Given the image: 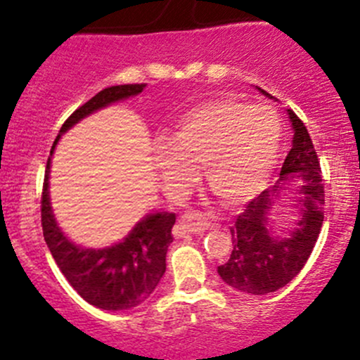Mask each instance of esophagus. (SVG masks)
<instances>
[{"label": "esophagus", "instance_id": "obj_1", "mask_svg": "<svg viewBox=\"0 0 360 360\" xmlns=\"http://www.w3.org/2000/svg\"><path fill=\"white\" fill-rule=\"evenodd\" d=\"M211 226V221L197 211H186L177 221L179 233H200Z\"/></svg>", "mask_w": 360, "mask_h": 360}]
</instances>
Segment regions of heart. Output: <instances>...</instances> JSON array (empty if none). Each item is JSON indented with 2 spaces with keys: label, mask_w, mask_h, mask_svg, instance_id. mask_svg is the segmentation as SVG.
<instances>
[{
  "label": "heart",
  "mask_w": 360,
  "mask_h": 360,
  "mask_svg": "<svg viewBox=\"0 0 360 360\" xmlns=\"http://www.w3.org/2000/svg\"><path fill=\"white\" fill-rule=\"evenodd\" d=\"M281 121L267 105L216 98L188 110L169 142L155 148V165L167 190L179 195L204 163L209 188L226 204L260 193L276 167Z\"/></svg>",
  "instance_id": "heart-1"
}]
</instances>
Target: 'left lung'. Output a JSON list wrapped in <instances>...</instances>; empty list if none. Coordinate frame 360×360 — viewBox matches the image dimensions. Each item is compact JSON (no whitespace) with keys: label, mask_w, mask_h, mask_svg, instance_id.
Listing matches in <instances>:
<instances>
[{"label":"left lung","mask_w":360,"mask_h":360,"mask_svg":"<svg viewBox=\"0 0 360 360\" xmlns=\"http://www.w3.org/2000/svg\"><path fill=\"white\" fill-rule=\"evenodd\" d=\"M267 98L273 96L257 87ZM294 128L292 149L285 158L278 183L248 202L230 229L233 250L229 260L218 267V274L233 290L265 295L290 283L304 267L319 239L323 223L326 193L319 156L304 123L287 110ZM290 189L296 195V208L302 216L288 233L276 234L268 216L276 198Z\"/></svg>","instance_id":"1"}]
</instances>
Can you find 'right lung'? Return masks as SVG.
<instances>
[{"mask_svg":"<svg viewBox=\"0 0 360 360\" xmlns=\"http://www.w3.org/2000/svg\"><path fill=\"white\" fill-rule=\"evenodd\" d=\"M146 84H124L105 87L89 102L80 105L63 123L45 169L44 191H41V229L44 239L58 264L63 276L77 290V294L107 311H123L142 304L158 287L165 274V257L174 240L172 226L176 214L167 211H155L135 223L123 240L105 248H84L73 243L61 230L52 212L49 195V174L51 158L56 144L63 134L75 127L84 117L112 103L137 96L144 91Z\"/></svg>","mask_w":360,"mask_h":360,"instance_id":"obj_1","label":"right lung"}]
</instances>
